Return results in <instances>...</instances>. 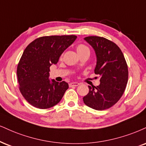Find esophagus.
I'll return each instance as SVG.
<instances>
[{"label":"esophagus","mask_w":146,"mask_h":146,"mask_svg":"<svg viewBox=\"0 0 146 146\" xmlns=\"http://www.w3.org/2000/svg\"><path fill=\"white\" fill-rule=\"evenodd\" d=\"M78 82H70L69 84V86L70 87H76V86H78L79 85Z\"/></svg>","instance_id":"obj_1"}]
</instances>
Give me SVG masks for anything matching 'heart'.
<instances>
[{
    "label": "heart",
    "instance_id": "heart-1",
    "mask_svg": "<svg viewBox=\"0 0 146 146\" xmlns=\"http://www.w3.org/2000/svg\"><path fill=\"white\" fill-rule=\"evenodd\" d=\"M76 51H77V53H78V54H80V53H83V52H85V51H89V48H88L86 45H84V44H78V45L77 46Z\"/></svg>",
    "mask_w": 146,
    "mask_h": 146
}]
</instances>
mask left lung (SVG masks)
<instances>
[{
    "mask_svg": "<svg viewBox=\"0 0 146 146\" xmlns=\"http://www.w3.org/2000/svg\"><path fill=\"white\" fill-rule=\"evenodd\" d=\"M84 40L95 50L97 64L95 74L100 78L99 86H89L83 98L87 106L96 110L108 109L123 95L128 82V66L123 52L112 41L104 37L87 36Z\"/></svg>",
    "mask_w": 146,
    "mask_h": 146,
    "instance_id": "left-lung-1",
    "label": "left lung"
}]
</instances>
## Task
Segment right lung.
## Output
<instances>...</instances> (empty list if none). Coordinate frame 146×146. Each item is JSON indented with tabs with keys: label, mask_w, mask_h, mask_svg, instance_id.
Here are the masks:
<instances>
[{
	"label": "right lung",
	"mask_w": 146,
	"mask_h": 146,
	"mask_svg": "<svg viewBox=\"0 0 146 146\" xmlns=\"http://www.w3.org/2000/svg\"><path fill=\"white\" fill-rule=\"evenodd\" d=\"M76 38L74 35L42 36L25 48L17 65V80L21 95L34 107L50 108L62 100L68 84L51 81L50 66L58 62L63 52Z\"/></svg>",
	"instance_id": "1"
}]
</instances>
